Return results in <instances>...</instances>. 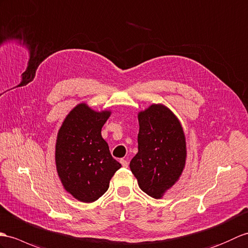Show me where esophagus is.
Segmentation results:
<instances>
[{
	"label": "esophagus",
	"instance_id": "esophagus-1",
	"mask_svg": "<svg viewBox=\"0 0 248 248\" xmlns=\"http://www.w3.org/2000/svg\"><path fill=\"white\" fill-rule=\"evenodd\" d=\"M120 164H122L123 167H124V168H126V167H128V160L122 158V159H120Z\"/></svg>",
	"mask_w": 248,
	"mask_h": 248
}]
</instances>
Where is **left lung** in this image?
Masks as SVG:
<instances>
[{
  "mask_svg": "<svg viewBox=\"0 0 248 248\" xmlns=\"http://www.w3.org/2000/svg\"><path fill=\"white\" fill-rule=\"evenodd\" d=\"M138 152L130 169L143 192L160 199L185 168V134L173 112L159 103L138 113Z\"/></svg>",
  "mask_w": 248,
  "mask_h": 248,
  "instance_id": "left-lung-1",
  "label": "left lung"
}]
</instances>
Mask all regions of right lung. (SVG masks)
Returning a JSON list of instances; mask_svg holds the SVG:
<instances>
[{"label":"right lung","instance_id":"obj_1","mask_svg":"<svg viewBox=\"0 0 248 248\" xmlns=\"http://www.w3.org/2000/svg\"><path fill=\"white\" fill-rule=\"evenodd\" d=\"M110 115V111L96 112L79 103L67 114L57 135V172L64 189L80 202H95L105 194L122 167L101 136Z\"/></svg>","mask_w":248,"mask_h":248}]
</instances>
